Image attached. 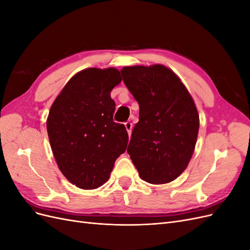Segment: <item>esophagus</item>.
Instances as JSON below:
<instances>
[{
    "mask_svg": "<svg viewBox=\"0 0 250 250\" xmlns=\"http://www.w3.org/2000/svg\"><path fill=\"white\" fill-rule=\"evenodd\" d=\"M125 127H126V130L128 132V134H131V130H132V123L130 122V121H127V122L125 123Z\"/></svg>",
    "mask_w": 250,
    "mask_h": 250,
    "instance_id": "34e87169",
    "label": "esophagus"
}]
</instances>
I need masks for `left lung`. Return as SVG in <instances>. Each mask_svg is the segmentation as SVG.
Segmentation results:
<instances>
[{"mask_svg": "<svg viewBox=\"0 0 250 250\" xmlns=\"http://www.w3.org/2000/svg\"><path fill=\"white\" fill-rule=\"evenodd\" d=\"M121 73L140 106L127 152L143 180L171 183L187 169L197 142L199 115L193 98L163 64L125 66Z\"/></svg>", "mask_w": 250, "mask_h": 250, "instance_id": "1", "label": "left lung"}]
</instances>
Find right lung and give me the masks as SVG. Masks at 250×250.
<instances>
[{"label":"right lung","mask_w":250,"mask_h":250,"mask_svg":"<svg viewBox=\"0 0 250 250\" xmlns=\"http://www.w3.org/2000/svg\"><path fill=\"white\" fill-rule=\"evenodd\" d=\"M122 81L115 67L75 74L53 102L47 131L59 170L71 184L94 190L108 180L127 148L123 124L113 122L112 88Z\"/></svg>","instance_id":"add662e5"}]
</instances>
